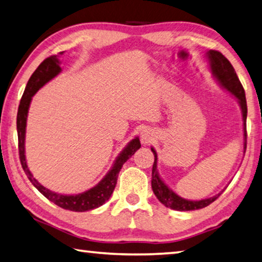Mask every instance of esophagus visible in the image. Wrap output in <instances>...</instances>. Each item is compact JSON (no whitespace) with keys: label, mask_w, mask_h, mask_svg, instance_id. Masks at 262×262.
Masks as SVG:
<instances>
[{"label":"esophagus","mask_w":262,"mask_h":262,"mask_svg":"<svg viewBox=\"0 0 262 262\" xmlns=\"http://www.w3.org/2000/svg\"><path fill=\"white\" fill-rule=\"evenodd\" d=\"M149 134L150 133H148V132L142 133V142H143V143H149L150 140H151V137H150Z\"/></svg>","instance_id":"34e87169"}]
</instances>
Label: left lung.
Here are the masks:
<instances>
[{"instance_id":"1","label":"left lung","mask_w":262,"mask_h":262,"mask_svg":"<svg viewBox=\"0 0 262 262\" xmlns=\"http://www.w3.org/2000/svg\"><path fill=\"white\" fill-rule=\"evenodd\" d=\"M207 56H208V60H209L210 69H211L212 75H214V77L219 81V83L222 86L227 89L229 92H231V94L236 97L238 99L239 105H241L243 121H244V137H245V143L244 144H245V149H246L247 105H246L245 91H244V88L242 85L241 81H239L236 72H234L232 64L230 63V61L223 54H222L221 52L210 50L207 53ZM151 151L154 152V156H155V162L152 165V174H151V187L158 200L161 201L165 207L171 208V209L173 210H179V211L202 209V208L209 206L210 203L214 202L222 194L220 193L212 198L205 199V200H199V201H189V200H186V199L180 198L179 195H177L173 192V190L168 188L167 186L164 184V181L159 178L158 172H157V154L155 151L154 148H151Z\"/></svg>"}]
</instances>
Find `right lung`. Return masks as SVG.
<instances>
[{
	"label": "right lung",
	"mask_w": 262,
	"mask_h": 262,
	"mask_svg": "<svg viewBox=\"0 0 262 262\" xmlns=\"http://www.w3.org/2000/svg\"><path fill=\"white\" fill-rule=\"evenodd\" d=\"M60 54H63V52H61ZM59 73H61L60 61L57 59V55H52L39 64V67L34 70L32 76L30 77L28 84H26L25 91L18 106V113H17V134H18V151L20 164L25 174L28 176V178L32 183V185L51 202L70 211L92 210L100 207L101 205H104L108 200L115 188V185H117L119 172H120L122 165L135 154L137 149L141 148V143L139 137H135L134 140H132L127 147L122 150L121 154L119 155L118 158L115 159L112 168L104 177V179L98 185H96L95 187H92L91 189H89L84 193L76 195L57 194L39 184L35 180V178H33L32 173H31L28 165H26L24 148L26 119H28L30 103L33 95L41 86L45 85L48 81L54 78Z\"/></svg>",
	"instance_id": "1"
}]
</instances>
